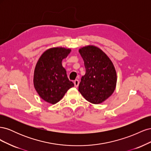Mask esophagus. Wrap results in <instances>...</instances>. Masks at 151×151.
Instances as JSON below:
<instances>
[{"mask_svg":"<svg viewBox=\"0 0 151 151\" xmlns=\"http://www.w3.org/2000/svg\"><path fill=\"white\" fill-rule=\"evenodd\" d=\"M74 86L76 87V88H77V87H78V86H79V82L78 80H75L74 82Z\"/></svg>","mask_w":151,"mask_h":151,"instance_id":"esophagus-1","label":"esophagus"}]
</instances>
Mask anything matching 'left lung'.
<instances>
[{
    "label": "left lung",
    "mask_w": 151,
    "mask_h": 151,
    "mask_svg": "<svg viewBox=\"0 0 151 151\" xmlns=\"http://www.w3.org/2000/svg\"><path fill=\"white\" fill-rule=\"evenodd\" d=\"M86 68L79 91L89 103L98 104L112 95L115 90L117 76L113 62L107 55L94 45L79 50Z\"/></svg>",
    "instance_id": "obj_1"
}]
</instances>
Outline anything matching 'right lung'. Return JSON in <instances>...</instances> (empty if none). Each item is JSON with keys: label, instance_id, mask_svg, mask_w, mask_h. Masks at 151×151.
I'll return each instance as SVG.
<instances>
[{"label": "right lung", "instance_id": "obj_1", "mask_svg": "<svg viewBox=\"0 0 151 151\" xmlns=\"http://www.w3.org/2000/svg\"><path fill=\"white\" fill-rule=\"evenodd\" d=\"M71 52L70 48L57 47L45 51L36 63L34 70V88L40 97L55 104L74 87L68 80L62 62Z\"/></svg>", "mask_w": 151, "mask_h": 151}]
</instances>
